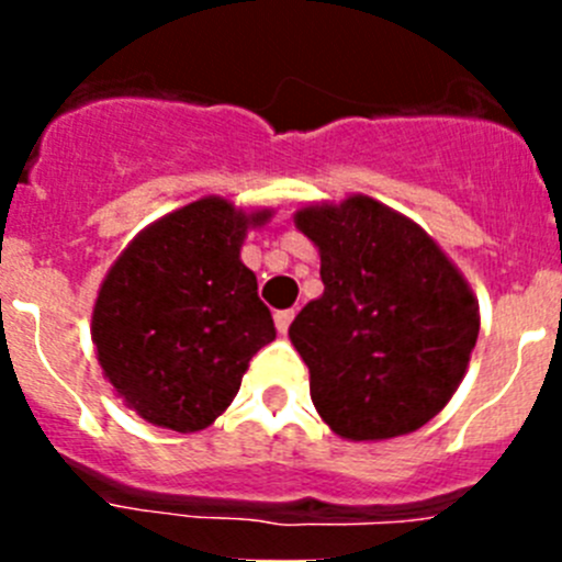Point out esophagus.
Here are the masks:
<instances>
[{
  "label": "esophagus",
  "mask_w": 562,
  "mask_h": 562,
  "mask_svg": "<svg viewBox=\"0 0 562 562\" xmlns=\"http://www.w3.org/2000/svg\"><path fill=\"white\" fill-rule=\"evenodd\" d=\"M292 317H295V312L292 310H278L276 312V329L281 331V335H286V329H290Z\"/></svg>",
  "instance_id": "34e87169"
}]
</instances>
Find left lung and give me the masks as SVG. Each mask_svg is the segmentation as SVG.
Instances as JSON below:
<instances>
[{"label": "left lung", "mask_w": 562, "mask_h": 562, "mask_svg": "<svg viewBox=\"0 0 562 562\" xmlns=\"http://www.w3.org/2000/svg\"><path fill=\"white\" fill-rule=\"evenodd\" d=\"M295 225L321 250L324 278L290 326L317 414L355 441L422 428L479 340L470 286L428 233L369 196L304 207Z\"/></svg>", "instance_id": "obj_1"}]
</instances>
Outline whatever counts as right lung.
Returning <instances> with one entry per match:
<instances>
[{"label": "right lung", "instance_id": "right-lung-1", "mask_svg": "<svg viewBox=\"0 0 562 562\" xmlns=\"http://www.w3.org/2000/svg\"><path fill=\"white\" fill-rule=\"evenodd\" d=\"M250 213L211 196L168 213L114 261L92 340L114 391L151 425L207 428L238 394L252 355L276 340L256 276L238 250Z\"/></svg>", "mask_w": 562, "mask_h": 562}]
</instances>
